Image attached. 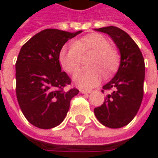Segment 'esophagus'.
I'll return each instance as SVG.
<instances>
[{
  "mask_svg": "<svg viewBox=\"0 0 158 158\" xmlns=\"http://www.w3.org/2000/svg\"><path fill=\"white\" fill-rule=\"evenodd\" d=\"M79 91H80V93H82V94H89V93H91V90H87V89H79Z\"/></svg>",
  "mask_w": 158,
  "mask_h": 158,
  "instance_id": "1",
  "label": "esophagus"
}]
</instances>
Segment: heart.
<instances>
[{
	"label": "heart",
	"mask_w": 158,
	"mask_h": 158,
	"mask_svg": "<svg viewBox=\"0 0 158 158\" xmlns=\"http://www.w3.org/2000/svg\"><path fill=\"white\" fill-rule=\"evenodd\" d=\"M88 52H91L88 62L90 68L79 69L73 76L75 84L83 89L97 86L102 79V71L105 75L112 73L120 61L117 50L110 47L105 36L100 34H89L61 48L59 62L67 72L73 73L79 68L81 54Z\"/></svg>",
	"instance_id": "heart-1"
}]
</instances>
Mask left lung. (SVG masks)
<instances>
[{
	"label": "left lung",
	"instance_id": "8db88e82",
	"mask_svg": "<svg viewBox=\"0 0 158 158\" xmlns=\"http://www.w3.org/2000/svg\"><path fill=\"white\" fill-rule=\"evenodd\" d=\"M95 30L107 34L112 39L119 49L121 59L115 76L102 88L111 92L106 96L103 104L94 109V114L104 126L121 128L135 118L141 106L144 60L138 46L123 30L112 25Z\"/></svg>",
	"mask_w": 158,
	"mask_h": 158
}]
</instances>
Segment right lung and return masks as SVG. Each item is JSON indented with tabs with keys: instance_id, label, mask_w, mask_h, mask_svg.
<instances>
[{
	"instance_id": "right-lung-1",
	"label": "right lung",
	"mask_w": 158,
	"mask_h": 158,
	"mask_svg": "<svg viewBox=\"0 0 158 158\" xmlns=\"http://www.w3.org/2000/svg\"><path fill=\"white\" fill-rule=\"evenodd\" d=\"M81 32L45 29L19 52L15 64L17 101L27 121L38 128L59 125L67 116L71 99L79 93L77 89L65 90L71 79L61 71L58 56L63 46Z\"/></svg>"
}]
</instances>
